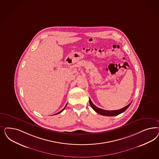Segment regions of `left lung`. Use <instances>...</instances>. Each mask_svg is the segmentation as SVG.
Returning a JSON list of instances; mask_svg holds the SVG:
<instances>
[{
	"mask_svg": "<svg viewBox=\"0 0 159 159\" xmlns=\"http://www.w3.org/2000/svg\"><path fill=\"white\" fill-rule=\"evenodd\" d=\"M89 104L91 105V107H92V109L98 113L100 114V115H102L103 116H116L118 115L120 113L125 112L128 108H129V107L131 103H130L129 105H128L127 106H126L125 107L122 108L120 109H119V110H115V111H107V110H104L102 109H101V108H98L97 107H96L93 103L92 102L91 100L89 99Z\"/></svg>",
	"mask_w": 159,
	"mask_h": 159,
	"instance_id": "8db88e82",
	"label": "left lung"
}]
</instances>
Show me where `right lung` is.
<instances>
[{
    "label": "right lung",
    "instance_id": "obj_1",
    "mask_svg": "<svg viewBox=\"0 0 159 159\" xmlns=\"http://www.w3.org/2000/svg\"><path fill=\"white\" fill-rule=\"evenodd\" d=\"M67 105H66V107H64V108H63V109H62V110H61V111H60V112H59L57 113H56V114H54V115H57V114H58V113H60L62 112V111H64V109H65V108H66V106H67Z\"/></svg>",
    "mask_w": 159,
    "mask_h": 159
}]
</instances>
